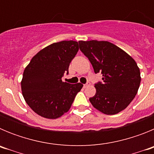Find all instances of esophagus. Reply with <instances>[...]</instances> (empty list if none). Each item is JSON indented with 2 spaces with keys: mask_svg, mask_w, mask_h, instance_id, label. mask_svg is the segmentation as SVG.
Here are the masks:
<instances>
[{
  "mask_svg": "<svg viewBox=\"0 0 154 154\" xmlns=\"http://www.w3.org/2000/svg\"><path fill=\"white\" fill-rule=\"evenodd\" d=\"M89 85H90V82H86V83L83 85V87L84 88H87V87H89Z\"/></svg>",
  "mask_w": 154,
  "mask_h": 154,
  "instance_id": "34e87169",
  "label": "esophagus"
}]
</instances>
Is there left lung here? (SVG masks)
<instances>
[{
  "instance_id": "1",
  "label": "left lung",
  "mask_w": 154,
  "mask_h": 154,
  "mask_svg": "<svg viewBox=\"0 0 154 154\" xmlns=\"http://www.w3.org/2000/svg\"><path fill=\"white\" fill-rule=\"evenodd\" d=\"M79 48L89 58L95 73L103 74V82L95 84L96 95L89 101L96 109L114 115L125 109L140 87V69L131 56L106 41H79Z\"/></svg>"
}]
</instances>
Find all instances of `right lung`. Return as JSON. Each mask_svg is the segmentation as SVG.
<instances>
[{
	"label": "right lung",
	"mask_w": 154,
	"mask_h": 154,
	"mask_svg": "<svg viewBox=\"0 0 154 154\" xmlns=\"http://www.w3.org/2000/svg\"><path fill=\"white\" fill-rule=\"evenodd\" d=\"M79 51L75 41H62L47 46L31 58L21 80L24 100L38 115L57 119L67 112L83 85L62 82L70 62Z\"/></svg>",
	"instance_id": "obj_1"
}]
</instances>
